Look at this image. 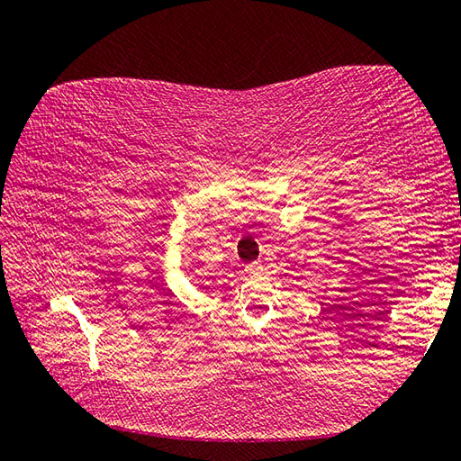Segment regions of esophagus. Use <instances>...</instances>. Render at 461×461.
<instances>
[{
	"instance_id": "obj_1",
	"label": "esophagus",
	"mask_w": 461,
	"mask_h": 461,
	"mask_svg": "<svg viewBox=\"0 0 461 461\" xmlns=\"http://www.w3.org/2000/svg\"><path fill=\"white\" fill-rule=\"evenodd\" d=\"M262 270H264L262 264L254 262V264H249V266L246 267V274H248V276H258V274H262Z\"/></svg>"
}]
</instances>
